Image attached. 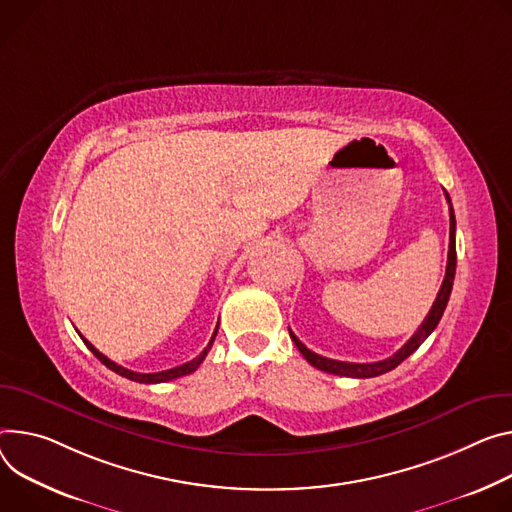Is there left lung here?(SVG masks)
Listing matches in <instances>:
<instances>
[{"label":"left lung","instance_id":"1","mask_svg":"<svg viewBox=\"0 0 512 512\" xmlns=\"http://www.w3.org/2000/svg\"><path fill=\"white\" fill-rule=\"evenodd\" d=\"M445 198L449 202V255H447V269H445V280L441 284V290L427 314V318L423 320L421 327H418V331L388 359H382V361H374V363H349V361H337V359H329V357H322L314 351H310L292 331H290V337L292 341L296 343L298 351L304 355V359L320 369V371H327V374H335V376H345V378H376V376H382L386 374V371H392L394 367H398L408 355H412L418 347H421L425 343V339L435 331V327L439 324L443 312H445V306L449 302V296H451V288H453V277H455V265H457V255H455V214H453V208H451V198L449 194L445 192Z\"/></svg>","mask_w":512,"mask_h":512}]
</instances>
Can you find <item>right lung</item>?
I'll return each instance as SVG.
<instances>
[{
    "label": "right lung",
    "mask_w": 512,
    "mask_h": 512,
    "mask_svg": "<svg viewBox=\"0 0 512 512\" xmlns=\"http://www.w3.org/2000/svg\"><path fill=\"white\" fill-rule=\"evenodd\" d=\"M216 333H218V327H216V331H214V335H212L208 347H206L196 359H192V361H188V363H183V365H177V367H171V369H165V371H157V374H138V371H130V369H126V367L114 363V361L108 359L106 355H102L87 339H83V337H81V339H83V343L87 345V349H89L91 353H94L108 369L116 371L118 376L128 378V380L138 382V384H161V382H169V380H175V378H181V376H188V374H192V371H196V369L200 367V363L206 359V355H208V351H210V347H212V343H214V339H216Z\"/></svg>",
    "instance_id": "add662e5"
}]
</instances>
